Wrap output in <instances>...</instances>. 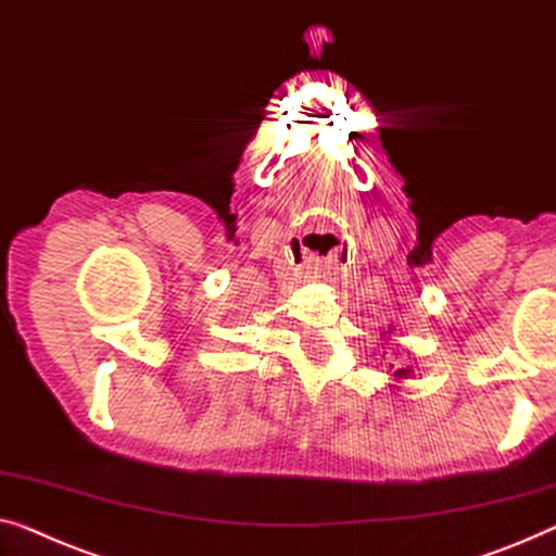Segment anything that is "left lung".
<instances>
[{"label": "left lung", "instance_id": "obj_1", "mask_svg": "<svg viewBox=\"0 0 556 556\" xmlns=\"http://www.w3.org/2000/svg\"><path fill=\"white\" fill-rule=\"evenodd\" d=\"M407 375H409V369H396V371H394V377H402V379L407 377Z\"/></svg>", "mask_w": 556, "mask_h": 556}]
</instances>
